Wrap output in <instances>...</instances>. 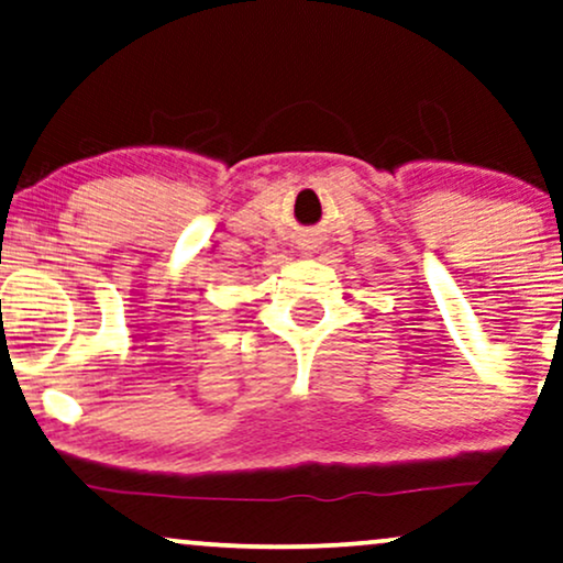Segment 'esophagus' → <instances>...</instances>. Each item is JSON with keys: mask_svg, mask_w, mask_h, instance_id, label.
I'll return each mask as SVG.
<instances>
[{"mask_svg": "<svg viewBox=\"0 0 563 563\" xmlns=\"http://www.w3.org/2000/svg\"><path fill=\"white\" fill-rule=\"evenodd\" d=\"M303 249H314V246H311V241H309V244H306V246H303Z\"/></svg>", "mask_w": 563, "mask_h": 563, "instance_id": "obj_1", "label": "esophagus"}]
</instances>
